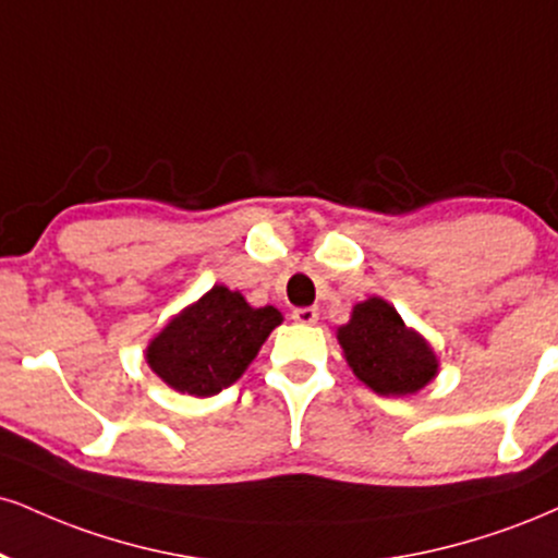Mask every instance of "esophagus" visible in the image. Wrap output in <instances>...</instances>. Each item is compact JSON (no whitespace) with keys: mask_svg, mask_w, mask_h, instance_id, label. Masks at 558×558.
<instances>
[{"mask_svg":"<svg viewBox=\"0 0 558 558\" xmlns=\"http://www.w3.org/2000/svg\"><path fill=\"white\" fill-rule=\"evenodd\" d=\"M293 322H299V325H314V322L319 319V312L314 306H301V308H293Z\"/></svg>","mask_w":558,"mask_h":558,"instance_id":"esophagus-1","label":"esophagus"}]
</instances>
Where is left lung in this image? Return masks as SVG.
Instances as JSON below:
<instances>
[{
    "mask_svg": "<svg viewBox=\"0 0 558 558\" xmlns=\"http://www.w3.org/2000/svg\"><path fill=\"white\" fill-rule=\"evenodd\" d=\"M335 335L355 379L385 398L415 395L439 374L432 343L379 296L355 304Z\"/></svg>",
    "mask_w": 558,
    "mask_h": 558,
    "instance_id": "1",
    "label": "left lung"
}]
</instances>
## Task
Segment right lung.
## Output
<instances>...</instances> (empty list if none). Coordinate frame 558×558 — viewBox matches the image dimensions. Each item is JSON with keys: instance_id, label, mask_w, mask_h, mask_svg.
Masks as SVG:
<instances>
[{"instance_id": "right-lung-1", "label": "right lung", "mask_w": 558, "mask_h": 558, "mask_svg": "<svg viewBox=\"0 0 558 558\" xmlns=\"http://www.w3.org/2000/svg\"><path fill=\"white\" fill-rule=\"evenodd\" d=\"M280 322L275 306L257 308L239 291L213 286L153 335L145 361L177 392L210 398L241 379Z\"/></svg>"}]
</instances>
